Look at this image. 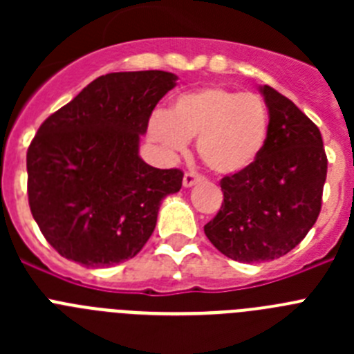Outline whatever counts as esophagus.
<instances>
[{"instance_id": "obj_1", "label": "esophagus", "mask_w": 354, "mask_h": 354, "mask_svg": "<svg viewBox=\"0 0 354 354\" xmlns=\"http://www.w3.org/2000/svg\"><path fill=\"white\" fill-rule=\"evenodd\" d=\"M200 180H204V177H202V175L195 174V171H187V174L184 175L183 184H184V187H193L195 184H198Z\"/></svg>"}]
</instances>
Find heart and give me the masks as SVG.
<instances>
[{
  "label": "heart",
  "instance_id": "heart-1",
  "mask_svg": "<svg viewBox=\"0 0 354 354\" xmlns=\"http://www.w3.org/2000/svg\"><path fill=\"white\" fill-rule=\"evenodd\" d=\"M196 139L200 159L218 175H236L257 161L270 136V111L257 93L202 86L174 99L170 111H156L149 136L168 156H179Z\"/></svg>",
  "mask_w": 354,
  "mask_h": 354
}]
</instances>
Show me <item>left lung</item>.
<instances>
[{"label": "left lung", "mask_w": 354, "mask_h": 354, "mask_svg": "<svg viewBox=\"0 0 354 354\" xmlns=\"http://www.w3.org/2000/svg\"><path fill=\"white\" fill-rule=\"evenodd\" d=\"M270 136L252 167L221 179L223 204L204 227L237 262L273 261L298 246L317 220L328 159L317 126L286 95L264 84Z\"/></svg>", "instance_id": "obj_1"}]
</instances>
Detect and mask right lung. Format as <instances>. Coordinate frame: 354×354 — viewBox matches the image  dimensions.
Masks as SVG:
<instances>
[{
    "label": "right lung",
    "mask_w": 354,
    "mask_h": 354,
    "mask_svg": "<svg viewBox=\"0 0 354 354\" xmlns=\"http://www.w3.org/2000/svg\"><path fill=\"white\" fill-rule=\"evenodd\" d=\"M177 76L111 72L44 120L26 154L31 214L49 245L86 268L133 259L184 174L140 158V138Z\"/></svg>",
    "instance_id": "obj_1"
}]
</instances>
